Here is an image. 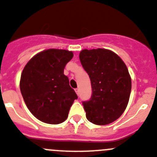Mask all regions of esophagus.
<instances>
[{
  "mask_svg": "<svg viewBox=\"0 0 157 157\" xmlns=\"http://www.w3.org/2000/svg\"><path fill=\"white\" fill-rule=\"evenodd\" d=\"M75 92L77 93V95H79V89L78 88H76L75 89Z\"/></svg>",
  "mask_w": 157,
  "mask_h": 157,
  "instance_id": "1",
  "label": "esophagus"
}]
</instances>
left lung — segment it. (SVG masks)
<instances>
[{"mask_svg": "<svg viewBox=\"0 0 157 157\" xmlns=\"http://www.w3.org/2000/svg\"><path fill=\"white\" fill-rule=\"evenodd\" d=\"M79 57L91 81V97L83 102L86 118L98 125L110 124L122 115L129 101L131 79L127 67L107 49H84Z\"/></svg>", "mask_w": 157, "mask_h": 157, "instance_id": "left-lung-1", "label": "left lung"}]
</instances>
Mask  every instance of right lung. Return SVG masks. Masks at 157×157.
<instances>
[{
  "label": "right lung",
  "instance_id": "obj_1",
  "mask_svg": "<svg viewBox=\"0 0 157 157\" xmlns=\"http://www.w3.org/2000/svg\"><path fill=\"white\" fill-rule=\"evenodd\" d=\"M73 56V52L67 50H45L31 58L22 72L20 87L25 103L42 122L62 123L78 98L64 74Z\"/></svg>",
  "mask_w": 157,
  "mask_h": 157
}]
</instances>
